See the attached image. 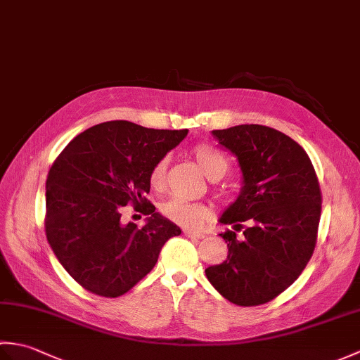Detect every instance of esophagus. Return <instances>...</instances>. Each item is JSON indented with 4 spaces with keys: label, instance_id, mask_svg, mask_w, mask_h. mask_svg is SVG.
I'll list each match as a JSON object with an SVG mask.
<instances>
[{
    "label": "esophagus",
    "instance_id": "esophagus-1",
    "mask_svg": "<svg viewBox=\"0 0 360 360\" xmlns=\"http://www.w3.org/2000/svg\"><path fill=\"white\" fill-rule=\"evenodd\" d=\"M184 235L187 238H193V240H201L204 238V233L201 232H193V231H184Z\"/></svg>",
    "mask_w": 360,
    "mask_h": 360
}]
</instances>
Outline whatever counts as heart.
Instances as JSON below:
<instances>
[{
    "label": "heart",
    "mask_w": 360,
    "mask_h": 360,
    "mask_svg": "<svg viewBox=\"0 0 360 360\" xmlns=\"http://www.w3.org/2000/svg\"><path fill=\"white\" fill-rule=\"evenodd\" d=\"M196 165L210 181L223 178L227 172V160L207 145H198L190 151ZM167 158H160L150 170V186L153 190H162L167 184ZM160 213L173 224L186 229H200L212 215L210 205L205 202H188L182 200H168L160 205Z\"/></svg>",
    "instance_id": "heart-1"
}]
</instances>
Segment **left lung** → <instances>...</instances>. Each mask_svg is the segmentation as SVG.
<instances>
[{
	"label": "left lung",
	"instance_id": "8db88e82",
	"mask_svg": "<svg viewBox=\"0 0 360 360\" xmlns=\"http://www.w3.org/2000/svg\"><path fill=\"white\" fill-rule=\"evenodd\" d=\"M221 147L238 159L243 188L219 223L229 248L226 262L205 269L212 286L238 307L274 300L303 272L314 252L322 192L309 156L278 129L236 125L215 129Z\"/></svg>",
	"mask_w": 360,
	"mask_h": 360
}]
</instances>
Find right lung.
Segmentation results:
<instances>
[{
	"label": "right lung",
	"instance_id": "1",
	"mask_svg": "<svg viewBox=\"0 0 360 360\" xmlns=\"http://www.w3.org/2000/svg\"><path fill=\"white\" fill-rule=\"evenodd\" d=\"M187 133L103 122L75 136L53 160L46 179V236L66 272L91 294L124 295L155 267L165 241L181 235L145 195L151 167ZM128 203L150 215L147 225L121 224Z\"/></svg>",
	"mask_w": 360,
	"mask_h": 360
}]
</instances>
